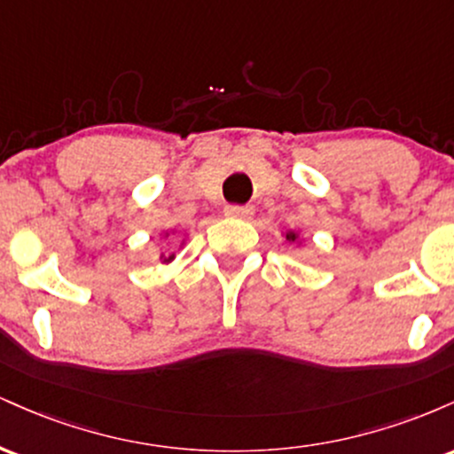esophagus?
<instances>
[{
  "instance_id": "1",
  "label": "esophagus",
  "mask_w": 454,
  "mask_h": 454,
  "mask_svg": "<svg viewBox=\"0 0 454 454\" xmlns=\"http://www.w3.org/2000/svg\"><path fill=\"white\" fill-rule=\"evenodd\" d=\"M226 215L228 217H237V220H252V217H254V207L231 205V207H226Z\"/></svg>"
}]
</instances>
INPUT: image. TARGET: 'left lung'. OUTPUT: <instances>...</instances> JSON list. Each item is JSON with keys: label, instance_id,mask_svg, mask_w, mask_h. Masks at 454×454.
Wrapping results in <instances>:
<instances>
[{"label": "left lung", "instance_id": "1", "mask_svg": "<svg viewBox=\"0 0 454 454\" xmlns=\"http://www.w3.org/2000/svg\"><path fill=\"white\" fill-rule=\"evenodd\" d=\"M284 237H286V241H290V243H299V245L303 243V234L296 232V231H286Z\"/></svg>", "mask_w": 454, "mask_h": 454}]
</instances>
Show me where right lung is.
<instances>
[{
    "mask_svg": "<svg viewBox=\"0 0 454 454\" xmlns=\"http://www.w3.org/2000/svg\"><path fill=\"white\" fill-rule=\"evenodd\" d=\"M170 234H175V231L161 232V239H168ZM184 245H185V239H184V241H179V247H184ZM173 260H175V254L173 252H170V254H160V262L161 264H170V262H173Z\"/></svg>",
    "mask_w": 454,
    "mask_h": 454,
    "instance_id": "add662e5",
    "label": "right lung"
}]
</instances>
